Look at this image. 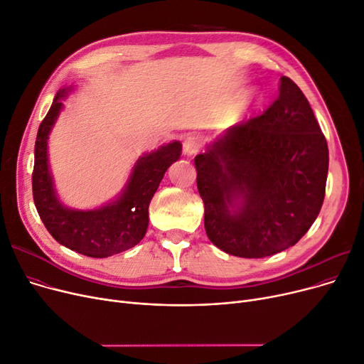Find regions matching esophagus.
Instances as JSON below:
<instances>
[{"instance_id": "esophagus-1", "label": "esophagus", "mask_w": 364, "mask_h": 364, "mask_svg": "<svg viewBox=\"0 0 364 364\" xmlns=\"http://www.w3.org/2000/svg\"><path fill=\"white\" fill-rule=\"evenodd\" d=\"M201 148V141L198 136H194V134H189L185 142H183V152L186 155H196Z\"/></svg>"}]
</instances>
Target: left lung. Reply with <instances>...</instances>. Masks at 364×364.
<instances>
[{"mask_svg":"<svg viewBox=\"0 0 364 364\" xmlns=\"http://www.w3.org/2000/svg\"><path fill=\"white\" fill-rule=\"evenodd\" d=\"M259 117L230 127L194 159L212 243L238 257L295 246L317 219L328 149L305 95L289 77Z\"/></svg>","mask_w":364,"mask_h":364,"instance_id":"8db88e82","label":"left lung"}]
</instances>
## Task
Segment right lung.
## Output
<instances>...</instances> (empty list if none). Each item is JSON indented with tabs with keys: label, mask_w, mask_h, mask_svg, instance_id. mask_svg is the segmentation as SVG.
<instances>
[{
	"label": "right lung",
	"mask_w": 364,
	"mask_h": 364,
	"mask_svg": "<svg viewBox=\"0 0 364 364\" xmlns=\"http://www.w3.org/2000/svg\"><path fill=\"white\" fill-rule=\"evenodd\" d=\"M69 89H60L40 124L32 171V194L47 231L62 246L90 257H108L134 247L148 228V207L166 170L179 160L182 144L173 141L137 160L118 198L93 210L63 205L48 168L47 141Z\"/></svg>",
	"instance_id": "obj_1"
}]
</instances>
